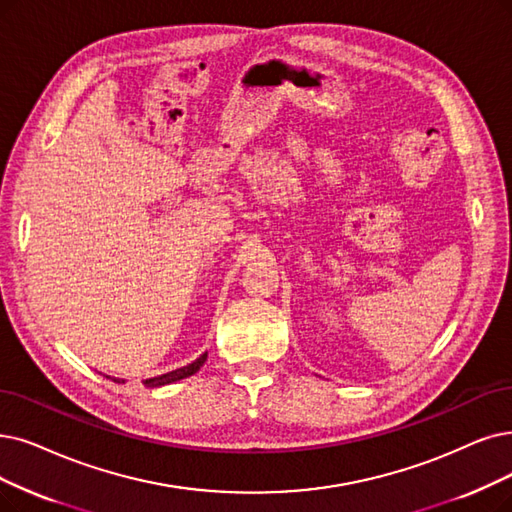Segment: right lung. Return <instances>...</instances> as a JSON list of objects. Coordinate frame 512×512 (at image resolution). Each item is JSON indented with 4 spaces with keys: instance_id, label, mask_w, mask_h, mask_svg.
<instances>
[{
    "instance_id": "obj_1",
    "label": "right lung",
    "mask_w": 512,
    "mask_h": 512,
    "mask_svg": "<svg viewBox=\"0 0 512 512\" xmlns=\"http://www.w3.org/2000/svg\"><path fill=\"white\" fill-rule=\"evenodd\" d=\"M206 359H208V353H203V355H199L193 363H189V365H185V367H178V370H172V372H168V374H161V376H155V378H147L145 380V386H149V388H157V386H166V384H172V382H178V380H182V378H189V376H193L195 372H199V367L206 363ZM109 378V376H107ZM115 382H121L124 384L126 380H119V378H113Z\"/></svg>"
}]
</instances>
